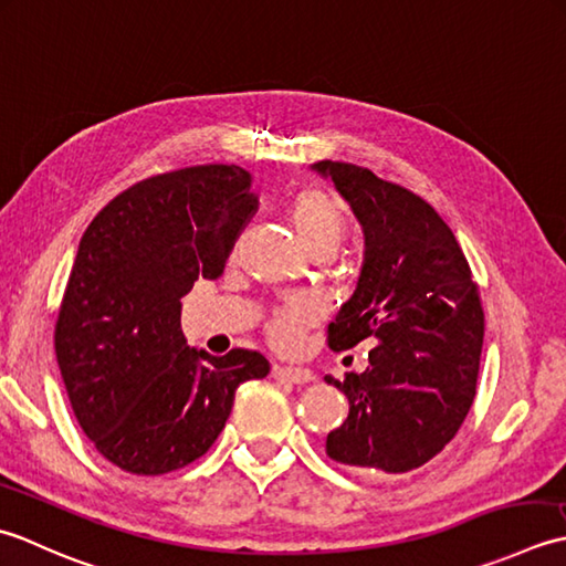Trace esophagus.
Wrapping results in <instances>:
<instances>
[{
    "label": "esophagus",
    "mask_w": 566,
    "mask_h": 566,
    "mask_svg": "<svg viewBox=\"0 0 566 566\" xmlns=\"http://www.w3.org/2000/svg\"><path fill=\"white\" fill-rule=\"evenodd\" d=\"M273 374L275 378L291 380V384H310V380H315V374L310 371V368H300V366H275Z\"/></svg>",
    "instance_id": "34e87169"
}]
</instances>
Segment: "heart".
<instances>
[{
    "instance_id": "obj_1",
    "label": "heart",
    "mask_w": 566,
    "mask_h": 566,
    "mask_svg": "<svg viewBox=\"0 0 566 566\" xmlns=\"http://www.w3.org/2000/svg\"><path fill=\"white\" fill-rule=\"evenodd\" d=\"M291 219L300 241L310 253L319 249L337 251L344 229H347L339 202L317 188H305L295 195L291 202ZM310 317H313V310L307 303L283 305L269 322L271 342L285 352L295 349Z\"/></svg>"
}]
</instances>
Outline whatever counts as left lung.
<instances>
[{"label": "left lung", "mask_w": 566, "mask_h": 566, "mask_svg": "<svg viewBox=\"0 0 566 566\" xmlns=\"http://www.w3.org/2000/svg\"><path fill=\"white\" fill-rule=\"evenodd\" d=\"M313 170L334 182L364 229L359 281L329 322L327 344H376L364 374L325 376L349 398L347 420L327 434V457L354 471L406 474L454 440L474 402L479 287L452 229L418 195L339 160H317Z\"/></svg>", "instance_id": "8db88e82"}]
</instances>
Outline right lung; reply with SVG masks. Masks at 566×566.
I'll return each instance as SVG.
<instances>
[{
  "label": "right lung",
  "instance_id": "1",
  "mask_svg": "<svg viewBox=\"0 0 566 566\" xmlns=\"http://www.w3.org/2000/svg\"><path fill=\"white\" fill-rule=\"evenodd\" d=\"M256 207L249 170L192 166L124 190L80 239L55 356L80 428L114 467H188L224 430L239 384L271 371L259 352L212 356L180 329V297L222 275Z\"/></svg>",
  "mask_w": 566,
  "mask_h": 566
}]
</instances>
